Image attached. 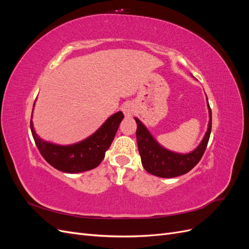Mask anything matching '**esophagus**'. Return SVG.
<instances>
[{
    "instance_id": "1",
    "label": "esophagus",
    "mask_w": 249,
    "mask_h": 249,
    "mask_svg": "<svg viewBox=\"0 0 249 249\" xmlns=\"http://www.w3.org/2000/svg\"><path fill=\"white\" fill-rule=\"evenodd\" d=\"M123 112L125 117H132L135 112V106L132 103H125L123 106Z\"/></svg>"
}]
</instances>
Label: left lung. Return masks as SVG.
Segmentation results:
<instances>
[{"label":"left lung","mask_w":249,"mask_h":249,"mask_svg":"<svg viewBox=\"0 0 249 249\" xmlns=\"http://www.w3.org/2000/svg\"><path fill=\"white\" fill-rule=\"evenodd\" d=\"M209 110V124L207 132L198 146L187 154L176 153L165 148L158 142L137 117H134L137 124V144L141 157V163L144 169L159 178H176L189 172L196 165L207 148L211 129H212V111L207 99Z\"/></svg>","instance_id":"left-lung-1"}]
</instances>
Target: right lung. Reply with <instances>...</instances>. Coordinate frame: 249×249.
<instances>
[{"instance_id":"right-lung-1","label":"right lung","mask_w":249,"mask_h":249,"mask_svg":"<svg viewBox=\"0 0 249 249\" xmlns=\"http://www.w3.org/2000/svg\"><path fill=\"white\" fill-rule=\"evenodd\" d=\"M123 118V112L118 111L111 115L89 137L67 145L56 144L41 139L34 129L32 119L30 126L36 146L44 160L57 170L66 173H79L99 166L115 137Z\"/></svg>"}]
</instances>
